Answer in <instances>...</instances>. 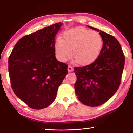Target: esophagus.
Here are the masks:
<instances>
[{"instance_id": "obj_1", "label": "esophagus", "mask_w": 133, "mask_h": 133, "mask_svg": "<svg viewBox=\"0 0 133 133\" xmlns=\"http://www.w3.org/2000/svg\"><path fill=\"white\" fill-rule=\"evenodd\" d=\"M67 70H68L69 72H71L73 71V68L70 66H69L68 67H67Z\"/></svg>"}]
</instances>
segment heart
<instances>
[{
  "label": "heart",
  "instance_id": "obj_1",
  "mask_svg": "<svg viewBox=\"0 0 133 133\" xmlns=\"http://www.w3.org/2000/svg\"><path fill=\"white\" fill-rule=\"evenodd\" d=\"M103 45L99 33L84 28H75L65 31L62 39L56 40V55L63 62H66L71 55L78 64L87 66L97 59Z\"/></svg>",
  "mask_w": 133,
  "mask_h": 133
}]
</instances>
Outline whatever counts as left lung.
<instances>
[{
	"label": "left lung",
	"instance_id": "obj_1",
	"mask_svg": "<svg viewBox=\"0 0 133 133\" xmlns=\"http://www.w3.org/2000/svg\"><path fill=\"white\" fill-rule=\"evenodd\" d=\"M103 45L99 57L93 63L74 69L77 76L75 93L83 104L95 107L104 104L117 91L121 83L125 57L120 43L112 36L98 29Z\"/></svg>",
	"mask_w": 133,
	"mask_h": 133
}]
</instances>
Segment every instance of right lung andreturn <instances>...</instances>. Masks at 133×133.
<instances>
[{"instance_id": "obj_1", "label": "right lung", "mask_w": 133, "mask_h": 133, "mask_svg": "<svg viewBox=\"0 0 133 133\" xmlns=\"http://www.w3.org/2000/svg\"><path fill=\"white\" fill-rule=\"evenodd\" d=\"M62 25L59 22L21 38L9 58L13 92L31 109L50 105L67 74V65L55 57V37Z\"/></svg>"}]
</instances>
